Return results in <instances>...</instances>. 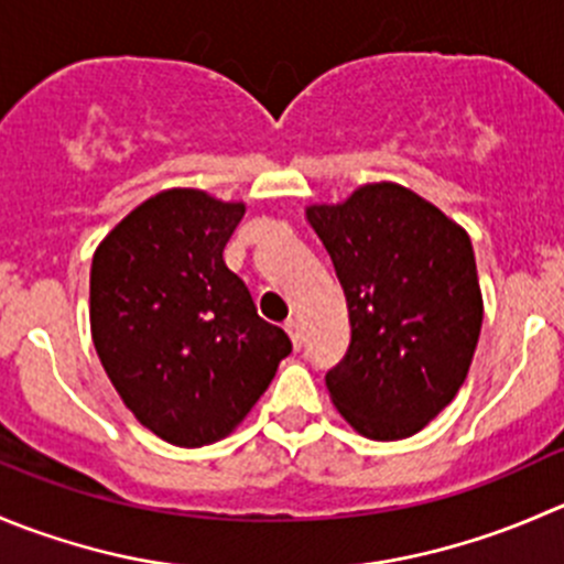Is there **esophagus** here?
<instances>
[{"label":"esophagus","instance_id":"34e87169","mask_svg":"<svg viewBox=\"0 0 564 564\" xmlns=\"http://www.w3.org/2000/svg\"><path fill=\"white\" fill-rule=\"evenodd\" d=\"M283 327H286V333H289V336H292V344H294V347H303V327H300V319H294V316H289V319H286V325H283Z\"/></svg>","mask_w":564,"mask_h":564}]
</instances>
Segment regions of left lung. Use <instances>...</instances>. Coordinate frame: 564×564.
I'll return each mask as SVG.
<instances>
[{"instance_id": "left-lung-1", "label": "left lung", "mask_w": 564, "mask_h": 564, "mask_svg": "<svg viewBox=\"0 0 564 564\" xmlns=\"http://www.w3.org/2000/svg\"><path fill=\"white\" fill-rule=\"evenodd\" d=\"M349 308V347L325 386L375 441L410 438L455 399L482 330L468 234L399 184L311 206Z\"/></svg>"}]
</instances>
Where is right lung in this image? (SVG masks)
I'll return each instance as SVG.
<instances>
[{
    "label": "right lung",
    "mask_w": 564,
    "mask_h": 564,
    "mask_svg": "<svg viewBox=\"0 0 564 564\" xmlns=\"http://www.w3.org/2000/svg\"><path fill=\"white\" fill-rule=\"evenodd\" d=\"M245 215L200 189L137 206L93 256V344L137 421L176 446L231 433L292 352L223 261Z\"/></svg>",
    "instance_id": "obj_1"
}]
</instances>
